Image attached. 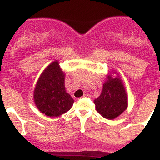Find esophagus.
<instances>
[{"instance_id": "1", "label": "esophagus", "mask_w": 160, "mask_h": 160, "mask_svg": "<svg viewBox=\"0 0 160 160\" xmlns=\"http://www.w3.org/2000/svg\"><path fill=\"white\" fill-rule=\"evenodd\" d=\"M83 97H91V95L88 94V93H84L83 94Z\"/></svg>"}]
</instances>
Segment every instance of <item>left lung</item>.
Listing matches in <instances>:
<instances>
[{"label": "left lung", "instance_id": "1", "mask_svg": "<svg viewBox=\"0 0 160 160\" xmlns=\"http://www.w3.org/2000/svg\"><path fill=\"white\" fill-rule=\"evenodd\" d=\"M111 73L116 74L113 77ZM96 109L103 118L114 119L128 108V95L123 81L116 72L112 71L103 83L101 94L94 100Z\"/></svg>", "mask_w": 160, "mask_h": 160}]
</instances>
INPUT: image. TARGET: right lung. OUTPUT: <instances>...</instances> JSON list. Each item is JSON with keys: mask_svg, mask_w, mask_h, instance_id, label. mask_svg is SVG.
<instances>
[{"mask_svg": "<svg viewBox=\"0 0 160 160\" xmlns=\"http://www.w3.org/2000/svg\"><path fill=\"white\" fill-rule=\"evenodd\" d=\"M65 74L55 60L43 71L33 92V100L38 110L50 117H57L69 111L74 100L66 92Z\"/></svg>", "mask_w": 160, "mask_h": 160, "instance_id": "right-lung-1", "label": "right lung"}]
</instances>
